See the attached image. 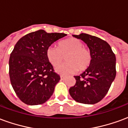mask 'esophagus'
I'll return each mask as SVG.
<instances>
[{
    "label": "esophagus",
    "instance_id": "34e87169",
    "mask_svg": "<svg viewBox=\"0 0 128 128\" xmlns=\"http://www.w3.org/2000/svg\"><path fill=\"white\" fill-rule=\"evenodd\" d=\"M60 78H61V80H65V77L63 76V75H61V76H60Z\"/></svg>",
    "mask_w": 128,
    "mask_h": 128
}]
</instances>
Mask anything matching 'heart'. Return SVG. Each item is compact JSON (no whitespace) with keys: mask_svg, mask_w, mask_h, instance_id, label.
Returning a JSON list of instances; mask_svg holds the SVG:
<instances>
[{"mask_svg":"<svg viewBox=\"0 0 128 128\" xmlns=\"http://www.w3.org/2000/svg\"><path fill=\"white\" fill-rule=\"evenodd\" d=\"M46 59L53 67L58 66L66 58L65 64L56 68L62 75L73 74L88 68L92 62V55L88 48L84 46L82 42L75 38H69L58 43V48L50 46L46 51Z\"/></svg>","mask_w":128,"mask_h":128,"instance_id":"heart-1","label":"heart"}]
</instances>
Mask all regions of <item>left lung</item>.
<instances>
[{"mask_svg":"<svg viewBox=\"0 0 128 128\" xmlns=\"http://www.w3.org/2000/svg\"><path fill=\"white\" fill-rule=\"evenodd\" d=\"M75 38L88 46L92 55L90 66L80 76H74L76 83L69 93L77 102L94 104L104 98L116 76V57L107 42L87 34Z\"/></svg>","mask_w":128,"mask_h":128,"instance_id":"obj_1","label":"left lung"}]
</instances>
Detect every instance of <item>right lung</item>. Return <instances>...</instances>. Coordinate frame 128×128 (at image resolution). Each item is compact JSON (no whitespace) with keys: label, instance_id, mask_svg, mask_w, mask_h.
<instances>
[{"label":"right lung","instance_id":"right-lung-1","mask_svg":"<svg viewBox=\"0 0 128 128\" xmlns=\"http://www.w3.org/2000/svg\"><path fill=\"white\" fill-rule=\"evenodd\" d=\"M66 36L40 29L26 34L16 44L10 54L9 73L13 88L23 103L42 104L53 94L60 77L48 62L46 51Z\"/></svg>","mask_w":128,"mask_h":128}]
</instances>
